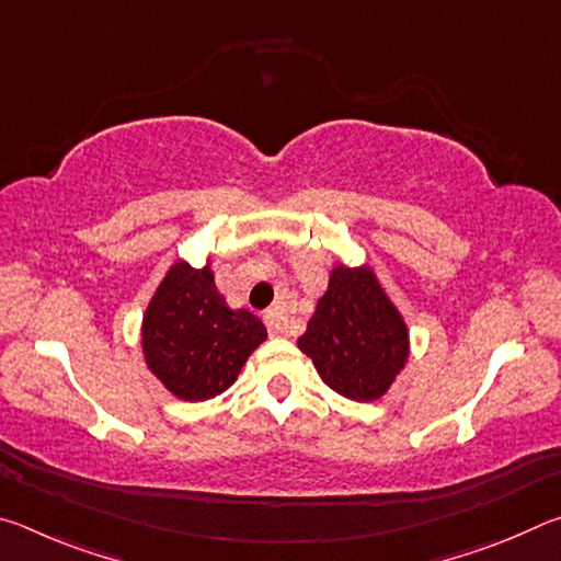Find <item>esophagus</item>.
<instances>
[{"instance_id": "34e87169", "label": "esophagus", "mask_w": 561, "mask_h": 561, "mask_svg": "<svg viewBox=\"0 0 561 561\" xmlns=\"http://www.w3.org/2000/svg\"><path fill=\"white\" fill-rule=\"evenodd\" d=\"M264 324H267V329L272 331L274 336L289 334V317L282 307H272V309L264 311Z\"/></svg>"}]
</instances>
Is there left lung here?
I'll return each instance as SVG.
<instances>
[{"instance_id":"obj_1","label":"left lung","mask_w":561,"mask_h":561,"mask_svg":"<svg viewBox=\"0 0 561 561\" xmlns=\"http://www.w3.org/2000/svg\"><path fill=\"white\" fill-rule=\"evenodd\" d=\"M297 344L321 381L366 403L381 398L405 366L408 329L371 270L339 264Z\"/></svg>"}]
</instances>
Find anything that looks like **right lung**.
<instances>
[{"label": "right lung", "mask_w": 561, "mask_h": 561, "mask_svg": "<svg viewBox=\"0 0 561 561\" xmlns=\"http://www.w3.org/2000/svg\"><path fill=\"white\" fill-rule=\"evenodd\" d=\"M267 329L247 309H230L210 267L175 262L144 317L146 364L170 393L207 401L234 383Z\"/></svg>", "instance_id": "right-lung-1"}]
</instances>
